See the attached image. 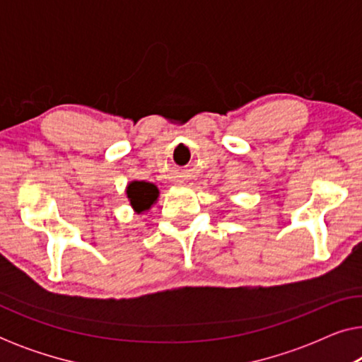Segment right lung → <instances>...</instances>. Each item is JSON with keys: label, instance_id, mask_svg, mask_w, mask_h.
<instances>
[{"label": "right lung", "instance_id": "1", "mask_svg": "<svg viewBox=\"0 0 362 362\" xmlns=\"http://www.w3.org/2000/svg\"><path fill=\"white\" fill-rule=\"evenodd\" d=\"M158 196H160V191H158V187L153 182L132 181L127 186V197L136 214H141V212L150 209L158 201Z\"/></svg>", "mask_w": 362, "mask_h": 362}]
</instances>
